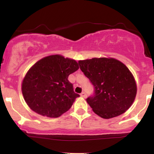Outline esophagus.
<instances>
[{"label": "esophagus", "instance_id": "esophagus-1", "mask_svg": "<svg viewBox=\"0 0 154 154\" xmlns=\"http://www.w3.org/2000/svg\"><path fill=\"white\" fill-rule=\"evenodd\" d=\"M80 96L82 97V98H85V97H86L85 93V92H82V93H80Z\"/></svg>", "mask_w": 154, "mask_h": 154}]
</instances>
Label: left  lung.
I'll return each mask as SVG.
<instances>
[{
	"label": "left lung",
	"mask_w": 154,
	"mask_h": 154,
	"mask_svg": "<svg viewBox=\"0 0 154 154\" xmlns=\"http://www.w3.org/2000/svg\"><path fill=\"white\" fill-rule=\"evenodd\" d=\"M80 69L94 86L95 94L87 102L103 119L121 115L132 106L137 94L133 75L114 58H93L78 61Z\"/></svg>",
	"instance_id": "1"
}]
</instances>
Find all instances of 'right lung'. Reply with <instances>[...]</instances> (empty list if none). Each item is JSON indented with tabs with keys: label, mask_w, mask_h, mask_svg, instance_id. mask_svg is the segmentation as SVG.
Wrapping results in <instances>:
<instances>
[{
	"label": "right lung",
	"mask_w": 154,
	"mask_h": 154,
	"mask_svg": "<svg viewBox=\"0 0 154 154\" xmlns=\"http://www.w3.org/2000/svg\"><path fill=\"white\" fill-rule=\"evenodd\" d=\"M79 69L75 60L51 55L39 60L26 72L22 83L24 100L43 116L56 118L66 112L76 98L68 77Z\"/></svg>",
	"instance_id": "add662e5"
}]
</instances>
